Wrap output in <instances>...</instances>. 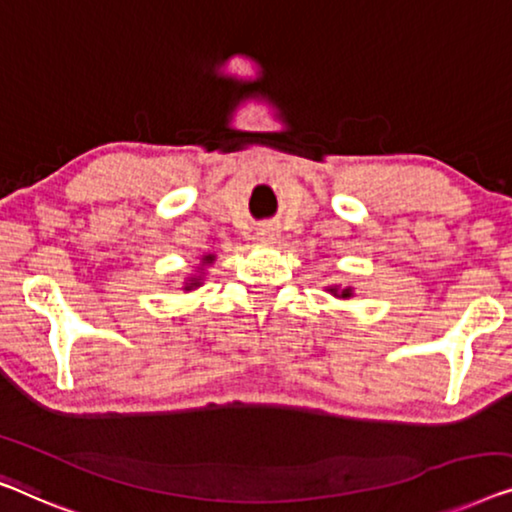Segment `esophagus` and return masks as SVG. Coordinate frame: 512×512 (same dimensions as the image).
Wrapping results in <instances>:
<instances>
[{"label":"esophagus","instance_id":"1","mask_svg":"<svg viewBox=\"0 0 512 512\" xmlns=\"http://www.w3.org/2000/svg\"><path fill=\"white\" fill-rule=\"evenodd\" d=\"M256 235H258V240H261L263 244H274V242H277V238H279V231L274 226H263Z\"/></svg>","mask_w":512,"mask_h":512}]
</instances>
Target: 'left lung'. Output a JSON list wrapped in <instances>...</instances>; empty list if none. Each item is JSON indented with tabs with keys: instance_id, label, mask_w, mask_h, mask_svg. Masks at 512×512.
<instances>
[{
	"instance_id": "1",
	"label": "left lung",
	"mask_w": 512,
	"mask_h": 512,
	"mask_svg": "<svg viewBox=\"0 0 512 512\" xmlns=\"http://www.w3.org/2000/svg\"><path fill=\"white\" fill-rule=\"evenodd\" d=\"M325 291H328L330 295H335V298L339 300H351L353 298V286H342V284H330L325 286Z\"/></svg>"
}]
</instances>
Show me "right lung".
I'll return each instance as SVG.
<instances>
[{"label": "right lung", "instance_id": "add662e5", "mask_svg": "<svg viewBox=\"0 0 512 512\" xmlns=\"http://www.w3.org/2000/svg\"><path fill=\"white\" fill-rule=\"evenodd\" d=\"M214 261H217V256H214V254L201 256V263L196 265V270L191 272V274H187V277H184L182 291L184 293H191V291H196V288H201L203 281H205V270L210 268V265H214Z\"/></svg>", "mask_w": 512, "mask_h": 512}]
</instances>
